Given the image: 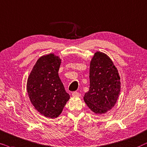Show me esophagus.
<instances>
[{
	"label": "esophagus",
	"mask_w": 147,
	"mask_h": 147,
	"mask_svg": "<svg viewBox=\"0 0 147 147\" xmlns=\"http://www.w3.org/2000/svg\"><path fill=\"white\" fill-rule=\"evenodd\" d=\"M72 95L73 97H80L81 96V94H80L79 93H78V92H77V91H75L72 93Z\"/></svg>",
	"instance_id": "esophagus-1"
}]
</instances>
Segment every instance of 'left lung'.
<instances>
[{
  "instance_id": "1",
  "label": "left lung",
  "mask_w": 147,
  "mask_h": 147,
  "mask_svg": "<svg viewBox=\"0 0 147 147\" xmlns=\"http://www.w3.org/2000/svg\"><path fill=\"white\" fill-rule=\"evenodd\" d=\"M89 79V90L84 101L96 114L106 113L116 104L121 87L118 69L107 54H94L90 62Z\"/></svg>"
}]
</instances>
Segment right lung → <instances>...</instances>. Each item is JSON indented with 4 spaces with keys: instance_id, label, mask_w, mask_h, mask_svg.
Segmentation results:
<instances>
[{
    "instance_id": "1",
    "label": "right lung",
    "mask_w": 147,
    "mask_h": 147,
    "mask_svg": "<svg viewBox=\"0 0 147 147\" xmlns=\"http://www.w3.org/2000/svg\"><path fill=\"white\" fill-rule=\"evenodd\" d=\"M61 59L54 54L41 56L34 66L27 82L31 103L46 118H56L69 100L58 76Z\"/></svg>"
}]
</instances>
